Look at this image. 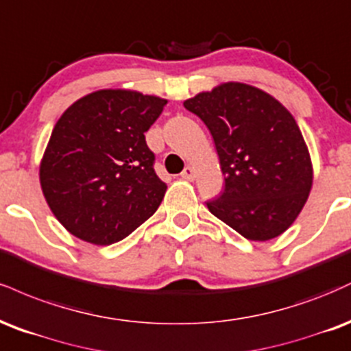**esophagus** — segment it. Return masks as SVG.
<instances>
[{
  "label": "esophagus",
  "mask_w": 351,
  "mask_h": 351,
  "mask_svg": "<svg viewBox=\"0 0 351 351\" xmlns=\"http://www.w3.org/2000/svg\"><path fill=\"white\" fill-rule=\"evenodd\" d=\"M180 177H182V179H185V180H193V177H195V172H193V169L191 166H187L182 171Z\"/></svg>",
  "instance_id": "1"
}]
</instances>
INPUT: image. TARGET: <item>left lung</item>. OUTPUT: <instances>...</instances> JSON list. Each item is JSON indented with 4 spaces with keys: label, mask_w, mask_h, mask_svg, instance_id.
I'll return each mask as SVG.
<instances>
[{
    "label": "left lung",
    "mask_w": 351,
    "mask_h": 351,
    "mask_svg": "<svg viewBox=\"0 0 351 351\" xmlns=\"http://www.w3.org/2000/svg\"><path fill=\"white\" fill-rule=\"evenodd\" d=\"M208 128L225 189L207 207L246 240L286 232L306 205L312 162L298 123L269 93L228 82L184 101Z\"/></svg>",
    "instance_id": "left-lung-1"
}]
</instances>
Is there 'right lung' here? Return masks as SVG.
Masks as SVG:
<instances>
[{
    "label": "right lung",
    "instance_id": "right-lung-1",
    "mask_svg": "<svg viewBox=\"0 0 351 351\" xmlns=\"http://www.w3.org/2000/svg\"><path fill=\"white\" fill-rule=\"evenodd\" d=\"M166 103L133 90H98L56 123L39 179L52 213L73 237L113 245L158 210L167 185L154 172L144 133Z\"/></svg>",
    "mask_w": 351,
    "mask_h": 351
}]
</instances>
